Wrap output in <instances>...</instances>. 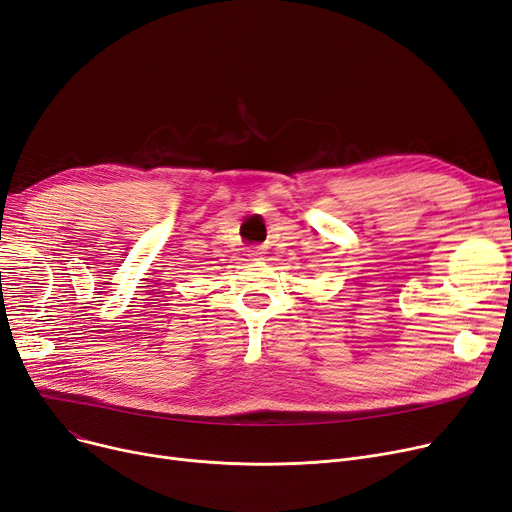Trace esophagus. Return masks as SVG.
<instances>
[{
    "label": "esophagus",
    "instance_id": "34e87169",
    "mask_svg": "<svg viewBox=\"0 0 512 512\" xmlns=\"http://www.w3.org/2000/svg\"><path fill=\"white\" fill-rule=\"evenodd\" d=\"M261 255H263V251H261L259 247H253V249L249 251V259H251V261H257V259H261Z\"/></svg>",
    "mask_w": 512,
    "mask_h": 512
}]
</instances>
